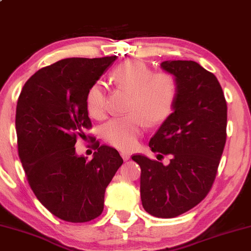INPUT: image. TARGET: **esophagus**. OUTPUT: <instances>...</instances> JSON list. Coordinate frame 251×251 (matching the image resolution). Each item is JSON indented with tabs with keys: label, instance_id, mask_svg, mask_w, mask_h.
<instances>
[{
	"label": "esophagus",
	"instance_id": "34e87169",
	"mask_svg": "<svg viewBox=\"0 0 251 251\" xmlns=\"http://www.w3.org/2000/svg\"><path fill=\"white\" fill-rule=\"evenodd\" d=\"M121 157L123 160H125V161H128V160L131 158V154L129 152H126V151H122Z\"/></svg>",
	"mask_w": 251,
	"mask_h": 251
}]
</instances>
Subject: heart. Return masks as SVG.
Listing matches in <instances>:
<instances>
[{"instance_id": "heart-1", "label": "heart", "mask_w": 251, "mask_h": 251, "mask_svg": "<svg viewBox=\"0 0 251 251\" xmlns=\"http://www.w3.org/2000/svg\"><path fill=\"white\" fill-rule=\"evenodd\" d=\"M112 79L119 87L132 92L131 114L111 119L102 126V134L118 149L132 150L146 129L147 121L159 123L170 116L176 98V81L168 72L153 73L149 65L138 59L119 64L112 71ZM85 105L92 118L104 117L106 99L102 82H94L89 88Z\"/></svg>"}]
</instances>
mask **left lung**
Returning a JSON list of instances; mask_svg holds the SVG:
<instances>
[{
    "mask_svg": "<svg viewBox=\"0 0 251 251\" xmlns=\"http://www.w3.org/2000/svg\"><path fill=\"white\" fill-rule=\"evenodd\" d=\"M160 67L175 76L176 98L174 112L149 147L171 155L170 163L164 166L142 154L132 160L141 168L145 210L158 218H175L197 206L210 190L226 143L227 103L215 75L195 61L168 60Z\"/></svg>",
    "mask_w": 251,
    "mask_h": 251,
    "instance_id": "left-lung-1",
    "label": "left lung"
}]
</instances>
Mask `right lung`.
<instances>
[{
  "label": "right lung",
  "mask_w": 251,
  "mask_h": 251,
  "mask_svg": "<svg viewBox=\"0 0 251 251\" xmlns=\"http://www.w3.org/2000/svg\"><path fill=\"white\" fill-rule=\"evenodd\" d=\"M117 57L60 60L35 72L19 97L15 129L27 181L40 202L64 221L100 216L105 189L123 163L116 149L98 141L91 160L75 148L91 128L88 90Z\"/></svg>",
  "instance_id": "obj_1"
}]
</instances>
